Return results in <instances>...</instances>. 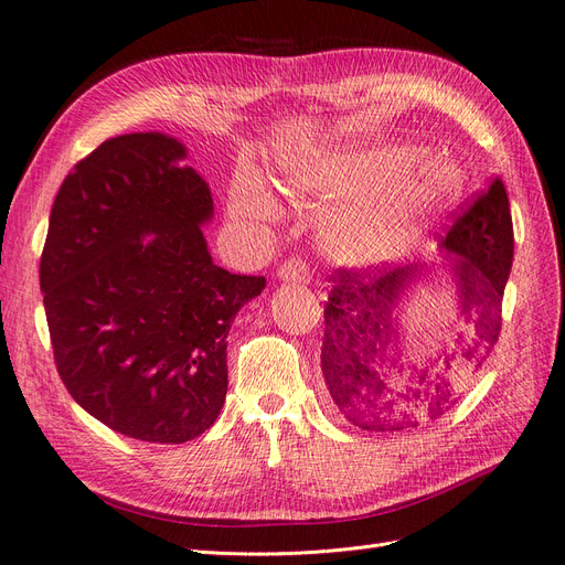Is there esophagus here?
I'll return each instance as SVG.
<instances>
[{
    "mask_svg": "<svg viewBox=\"0 0 565 565\" xmlns=\"http://www.w3.org/2000/svg\"><path fill=\"white\" fill-rule=\"evenodd\" d=\"M278 278L285 282H309V264L301 256H289L278 268Z\"/></svg>",
    "mask_w": 565,
    "mask_h": 565,
    "instance_id": "esophagus-1",
    "label": "esophagus"
}]
</instances>
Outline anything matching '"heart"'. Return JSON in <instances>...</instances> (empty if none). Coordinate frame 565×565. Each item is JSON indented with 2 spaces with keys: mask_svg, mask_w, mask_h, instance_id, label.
Returning <instances> with one entry per match:
<instances>
[{
  "mask_svg": "<svg viewBox=\"0 0 565 565\" xmlns=\"http://www.w3.org/2000/svg\"><path fill=\"white\" fill-rule=\"evenodd\" d=\"M285 185L297 202H361L328 218L322 247L339 264L370 266L413 241L417 221L459 193L461 174L443 158L419 160L417 148L380 146L306 164ZM231 212L245 221H270L278 204L259 179L243 172L231 188Z\"/></svg>",
  "mask_w": 565,
  "mask_h": 565,
  "instance_id": "obj_1",
  "label": "heart"
}]
</instances>
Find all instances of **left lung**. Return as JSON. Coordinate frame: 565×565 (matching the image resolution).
<instances>
[{
  "instance_id": "8db88e82",
  "label": "left lung",
  "mask_w": 565,
  "mask_h": 565,
  "mask_svg": "<svg viewBox=\"0 0 565 565\" xmlns=\"http://www.w3.org/2000/svg\"><path fill=\"white\" fill-rule=\"evenodd\" d=\"M443 247L457 254L450 273L461 332L450 353L438 355L440 361L413 365L409 372L391 353L398 334L393 309L424 266L339 268L330 278L334 285L324 301L322 377L337 413L358 429L398 434L446 415L498 344L504 285L514 262V224L500 177L455 212Z\"/></svg>"
}]
</instances>
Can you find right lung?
I'll return each mask as SVG.
<instances>
[{
	"label": "right lung",
	"mask_w": 565,
	"mask_h": 565,
	"mask_svg": "<svg viewBox=\"0 0 565 565\" xmlns=\"http://www.w3.org/2000/svg\"><path fill=\"white\" fill-rule=\"evenodd\" d=\"M164 134H125L58 188L40 262L54 363L67 393L113 431L185 443L228 391L235 313L264 276L212 262L210 185Z\"/></svg>",
	"instance_id": "add662e5"
}]
</instances>
